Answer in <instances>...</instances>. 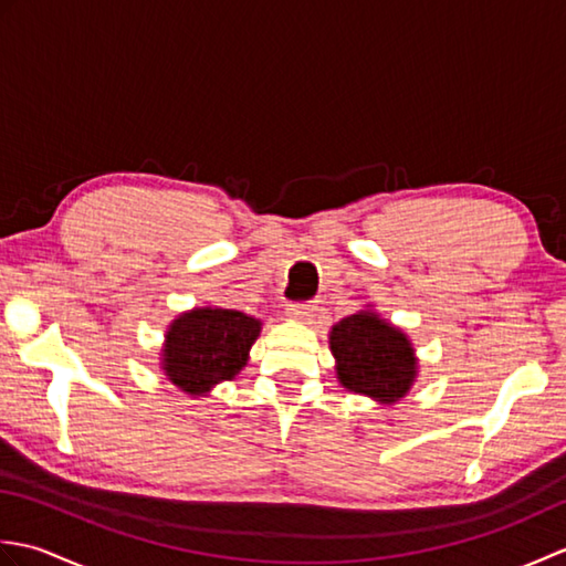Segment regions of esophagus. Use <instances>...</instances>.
<instances>
[{
	"label": "esophagus",
	"mask_w": 566,
	"mask_h": 566,
	"mask_svg": "<svg viewBox=\"0 0 566 566\" xmlns=\"http://www.w3.org/2000/svg\"><path fill=\"white\" fill-rule=\"evenodd\" d=\"M316 308L318 306L314 302H296V304L286 306V314H290L292 318H298V321H308L316 314Z\"/></svg>",
	"instance_id": "esophagus-1"
}]
</instances>
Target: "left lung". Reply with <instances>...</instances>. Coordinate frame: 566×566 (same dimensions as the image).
<instances>
[{
  "label": "left lung",
  "mask_w": 566,
  "mask_h": 566,
  "mask_svg": "<svg viewBox=\"0 0 566 566\" xmlns=\"http://www.w3.org/2000/svg\"><path fill=\"white\" fill-rule=\"evenodd\" d=\"M331 350L338 359L343 387L379 401L401 399L416 377L411 343L369 311H359L333 326Z\"/></svg>",
  "instance_id": "8db88e82"
}]
</instances>
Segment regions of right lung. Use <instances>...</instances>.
<instances>
[{"label": "right lung", "instance_id": "1", "mask_svg": "<svg viewBox=\"0 0 566 566\" xmlns=\"http://www.w3.org/2000/svg\"><path fill=\"white\" fill-rule=\"evenodd\" d=\"M258 335L260 321L240 311H189L167 331V377L189 394H201L213 384L233 379L248 363V350Z\"/></svg>", "mask_w": 566, "mask_h": 566}]
</instances>
